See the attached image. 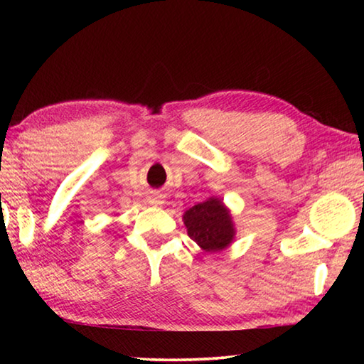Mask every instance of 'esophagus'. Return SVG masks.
Here are the masks:
<instances>
[{
    "label": "esophagus",
    "mask_w": 364,
    "mask_h": 364,
    "mask_svg": "<svg viewBox=\"0 0 364 364\" xmlns=\"http://www.w3.org/2000/svg\"><path fill=\"white\" fill-rule=\"evenodd\" d=\"M149 202H151V204H162V197H160L159 194H152Z\"/></svg>",
    "instance_id": "obj_1"
}]
</instances>
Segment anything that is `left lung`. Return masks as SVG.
Segmentation results:
<instances>
[{"instance_id":"left-lung-1","label":"left lung","mask_w":364,"mask_h":364,"mask_svg":"<svg viewBox=\"0 0 364 364\" xmlns=\"http://www.w3.org/2000/svg\"><path fill=\"white\" fill-rule=\"evenodd\" d=\"M183 220L189 237L210 254L226 249L234 237L230 212L218 199L199 202L184 213Z\"/></svg>"}]
</instances>
